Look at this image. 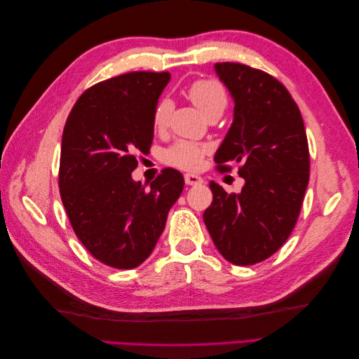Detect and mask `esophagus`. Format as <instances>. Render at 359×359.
Instances as JSON below:
<instances>
[{"mask_svg":"<svg viewBox=\"0 0 359 359\" xmlns=\"http://www.w3.org/2000/svg\"><path fill=\"white\" fill-rule=\"evenodd\" d=\"M202 177L196 174H185V184L189 187H194V185H201L202 184Z\"/></svg>","mask_w":359,"mask_h":359,"instance_id":"1","label":"esophagus"}]
</instances>
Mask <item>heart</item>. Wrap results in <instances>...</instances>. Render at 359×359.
Listing matches in <instances>:
<instances>
[{
  "label": "heart",
  "instance_id": "1",
  "mask_svg": "<svg viewBox=\"0 0 359 359\" xmlns=\"http://www.w3.org/2000/svg\"><path fill=\"white\" fill-rule=\"evenodd\" d=\"M188 97L208 118L219 117L228 104V94L224 85L212 79H201L193 81L188 88ZM174 103L171 98H160L152 114V123L156 129H165L170 123ZM210 151L207 144L191 140H177L163 152L165 163L180 168V170H196L202 163V158Z\"/></svg>",
  "mask_w": 359,
  "mask_h": 359
}]
</instances>
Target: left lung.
Segmentation results:
<instances>
[{"instance_id":"left-lung-1","label":"left lung","mask_w":359,"mask_h":359,"mask_svg":"<svg viewBox=\"0 0 359 359\" xmlns=\"http://www.w3.org/2000/svg\"><path fill=\"white\" fill-rule=\"evenodd\" d=\"M234 98V120L215 156L217 171L241 163L239 194L211 182L203 212L219 253L234 265H253L284 245L299 217L310 177V154L301 111L279 80L241 63H217Z\"/></svg>"}]
</instances>
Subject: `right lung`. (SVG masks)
Returning a JSON list of instances; mask_svg holds the SVG:
<instances>
[{
	"instance_id": "obj_1",
	"label": "right lung",
	"mask_w": 359,
	"mask_h": 359,
	"mask_svg": "<svg viewBox=\"0 0 359 359\" xmlns=\"http://www.w3.org/2000/svg\"><path fill=\"white\" fill-rule=\"evenodd\" d=\"M168 72L137 71L90 86L66 120L58 187L74 233L97 261L129 270L162 234L184 177L165 168L149 189L134 182L137 152H149Z\"/></svg>"
}]
</instances>
